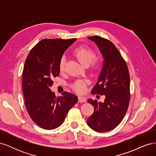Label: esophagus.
Instances as JSON below:
<instances>
[{"label":"esophagus","instance_id":"34e87169","mask_svg":"<svg viewBox=\"0 0 156 156\" xmlns=\"http://www.w3.org/2000/svg\"><path fill=\"white\" fill-rule=\"evenodd\" d=\"M79 102H81V103L86 102V101H87V100H86V98H84V97L79 96Z\"/></svg>","mask_w":156,"mask_h":156}]
</instances>
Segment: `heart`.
I'll list each match as a JSON object with an SVG mask.
<instances>
[{
  "instance_id": "heart-1",
  "label": "heart",
  "mask_w": 156,
  "mask_h": 156,
  "mask_svg": "<svg viewBox=\"0 0 156 156\" xmlns=\"http://www.w3.org/2000/svg\"><path fill=\"white\" fill-rule=\"evenodd\" d=\"M74 55L76 56L79 61L83 65H87L90 63L91 60L94 56V52L92 49L87 46H81L77 48L74 51ZM66 58L65 56H62L60 60L59 69L60 72H63L65 68ZM75 89L78 92H82L84 90V85L82 82H77L74 85Z\"/></svg>"
}]
</instances>
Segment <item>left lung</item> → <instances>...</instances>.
<instances>
[{"instance_id":"1","label":"left lung","mask_w":156,"mask_h":156,"mask_svg":"<svg viewBox=\"0 0 156 156\" xmlns=\"http://www.w3.org/2000/svg\"><path fill=\"white\" fill-rule=\"evenodd\" d=\"M88 39L96 44L103 56V64L92 93L105 96L103 102L88 99L94 108L87 124L100 133L109 131L119 125L128 108L130 78L124 58L111 41L95 36Z\"/></svg>"}]
</instances>
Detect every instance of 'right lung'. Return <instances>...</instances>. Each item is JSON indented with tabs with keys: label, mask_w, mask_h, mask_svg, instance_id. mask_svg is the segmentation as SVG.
I'll list each match as a JSON object with an SVG mask.
<instances>
[{
	"label": "right lung",
	"mask_w": 156,
	"mask_h": 156,
	"mask_svg": "<svg viewBox=\"0 0 156 156\" xmlns=\"http://www.w3.org/2000/svg\"><path fill=\"white\" fill-rule=\"evenodd\" d=\"M76 39H44L33 48L23 72V91L28 112L35 123L45 129H53L64 122L78 101L73 94L65 92L56 98L52 92L53 78L60 73V60Z\"/></svg>",
	"instance_id": "1"
}]
</instances>
